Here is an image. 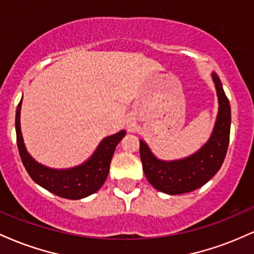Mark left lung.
<instances>
[{"mask_svg": "<svg viewBox=\"0 0 254 254\" xmlns=\"http://www.w3.org/2000/svg\"><path fill=\"white\" fill-rule=\"evenodd\" d=\"M216 87L218 113L209 141L192 155L173 161L160 160L144 141H139L143 172L156 190L167 194L188 193L208 183L217 173L226 157L230 133V105L217 74L212 72Z\"/></svg>", "mask_w": 254, "mask_h": 254, "instance_id": "8db88e82", "label": "left lung"}]
</instances>
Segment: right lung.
<instances>
[{
  "instance_id": "right-lung-1",
  "label": "right lung",
  "mask_w": 254,
  "mask_h": 254,
  "mask_svg": "<svg viewBox=\"0 0 254 254\" xmlns=\"http://www.w3.org/2000/svg\"><path fill=\"white\" fill-rule=\"evenodd\" d=\"M21 101L17 105L15 116L16 142L22 164L32 179L45 190L66 199H81L97 192L109 176L113 153L127 131L122 130L115 135L105 137L93 155L82 165L68 170H54L38 164L27 153L20 127Z\"/></svg>"
}]
</instances>
